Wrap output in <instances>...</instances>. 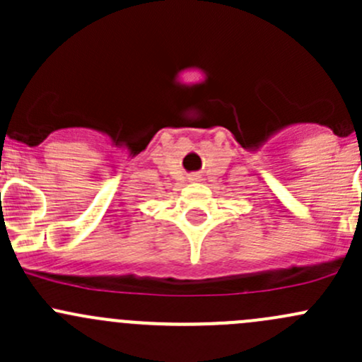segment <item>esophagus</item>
I'll use <instances>...</instances> for the list:
<instances>
[{
	"instance_id": "1",
	"label": "esophagus",
	"mask_w": 362,
	"mask_h": 362,
	"mask_svg": "<svg viewBox=\"0 0 362 362\" xmlns=\"http://www.w3.org/2000/svg\"><path fill=\"white\" fill-rule=\"evenodd\" d=\"M189 182H202V175H198V173L189 175Z\"/></svg>"
}]
</instances>
